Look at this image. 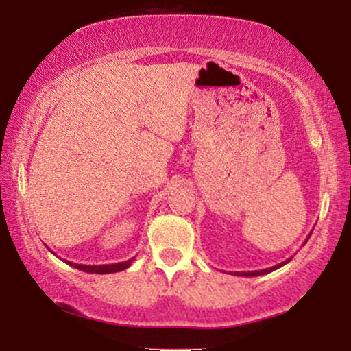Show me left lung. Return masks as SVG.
Here are the masks:
<instances>
[{"label":"left lung","mask_w":351,"mask_h":351,"mask_svg":"<svg viewBox=\"0 0 351 351\" xmlns=\"http://www.w3.org/2000/svg\"><path fill=\"white\" fill-rule=\"evenodd\" d=\"M310 238V237H308ZM308 238H306V241H308ZM305 241V243H306ZM287 262H291V258H287V261H285V262H281V263H278V265H275V267H270V268H265V270H256V271H237L234 273V275L237 276H261V275H267V273H271V271H275L276 268H280V267H282V265H286Z\"/></svg>","instance_id":"obj_1"}]
</instances>
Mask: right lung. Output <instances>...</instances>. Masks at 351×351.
<instances>
[{"instance_id":"add662e5","label":"right lung","mask_w":351,"mask_h":351,"mask_svg":"<svg viewBox=\"0 0 351 351\" xmlns=\"http://www.w3.org/2000/svg\"><path fill=\"white\" fill-rule=\"evenodd\" d=\"M52 254H54V252H52ZM132 261H134V257L129 258V261H126V262L110 263V265H81V263H73V262H69V261H65V262L69 263V265H71V267L78 268V270H81V271L97 273V275H107V273H117V271L126 270L128 267H131Z\"/></svg>"}]
</instances>
